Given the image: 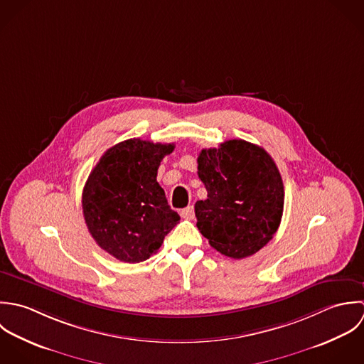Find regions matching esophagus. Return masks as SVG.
Masks as SVG:
<instances>
[{
    "mask_svg": "<svg viewBox=\"0 0 364 364\" xmlns=\"http://www.w3.org/2000/svg\"><path fill=\"white\" fill-rule=\"evenodd\" d=\"M180 215H181L183 219H193L194 218V208L191 205L187 207V208H183L180 211Z\"/></svg>",
    "mask_w": 364,
    "mask_h": 364,
    "instance_id": "obj_1",
    "label": "esophagus"
}]
</instances>
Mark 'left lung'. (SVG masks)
<instances>
[{
  "label": "left lung",
  "mask_w": 364,
  "mask_h": 364,
  "mask_svg": "<svg viewBox=\"0 0 364 364\" xmlns=\"http://www.w3.org/2000/svg\"><path fill=\"white\" fill-rule=\"evenodd\" d=\"M197 161L208 193L196 203L200 232L228 257L255 255L283 217L284 186L274 160L260 146L232 139L203 149Z\"/></svg>",
  "instance_id": "left-lung-1"
}]
</instances>
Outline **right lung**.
<instances>
[{
    "mask_svg": "<svg viewBox=\"0 0 364 364\" xmlns=\"http://www.w3.org/2000/svg\"><path fill=\"white\" fill-rule=\"evenodd\" d=\"M174 144L128 139L108 149L82 190V214L97 245L125 263L147 260L180 217L159 186L157 168Z\"/></svg>",
    "mask_w": 364,
    "mask_h": 364,
    "instance_id": "obj_1",
    "label": "right lung"
}]
</instances>
